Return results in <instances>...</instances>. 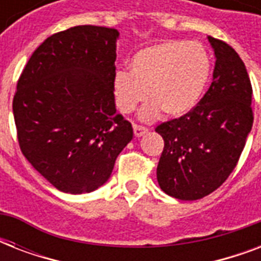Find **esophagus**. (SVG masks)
<instances>
[{"label":"esophagus","mask_w":261,"mask_h":261,"mask_svg":"<svg viewBox=\"0 0 261 261\" xmlns=\"http://www.w3.org/2000/svg\"><path fill=\"white\" fill-rule=\"evenodd\" d=\"M133 128H134V135L137 137V138H139V137H142V135H145L147 133V128L146 127L143 126H138V124H134L133 126Z\"/></svg>","instance_id":"obj_1"}]
</instances>
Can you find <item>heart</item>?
<instances>
[{"mask_svg":"<svg viewBox=\"0 0 261 261\" xmlns=\"http://www.w3.org/2000/svg\"><path fill=\"white\" fill-rule=\"evenodd\" d=\"M211 75V58L202 43L167 40L145 47L130 59V71L118 70L112 81L115 104L130 114L151 98L139 112L153 120L164 111L182 116L198 106Z\"/></svg>","mask_w":261,"mask_h":261,"instance_id":"obj_1","label":"heart"}]
</instances>
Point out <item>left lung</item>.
Instances as JSON below:
<instances>
[{"label":"left lung","instance_id":"left-lung-1","mask_svg":"<svg viewBox=\"0 0 261 261\" xmlns=\"http://www.w3.org/2000/svg\"><path fill=\"white\" fill-rule=\"evenodd\" d=\"M208 42L217 58L208 90L188 114L155 127L164 138L157 180L180 200L202 199L222 186L253 124L247 67L227 43L211 36Z\"/></svg>","mask_w":261,"mask_h":261}]
</instances>
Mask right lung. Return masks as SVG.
<instances>
[{
    "mask_svg": "<svg viewBox=\"0 0 261 261\" xmlns=\"http://www.w3.org/2000/svg\"><path fill=\"white\" fill-rule=\"evenodd\" d=\"M118 38V30L96 25L51 35L17 81L13 116L20 149L62 192L101 187L133 139L112 93Z\"/></svg>",
    "mask_w": 261,
    "mask_h": 261,
    "instance_id": "right-lung-1",
    "label": "right lung"
}]
</instances>
